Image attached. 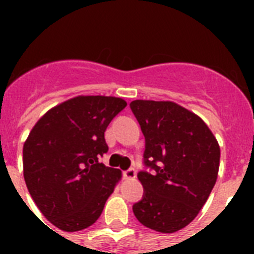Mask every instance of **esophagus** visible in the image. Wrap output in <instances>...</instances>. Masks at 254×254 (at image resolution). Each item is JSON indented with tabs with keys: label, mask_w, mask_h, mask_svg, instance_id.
I'll list each match as a JSON object with an SVG mask.
<instances>
[{
	"label": "esophagus",
	"mask_w": 254,
	"mask_h": 254,
	"mask_svg": "<svg viewBox=\"0 0 254 254\" xmlns=\"http://www.w3.org/2000/svg\"><path fill=\"white\" fill-rule=\"evenodd\" d=\"M124 177L127 179H135L137 178V171L134 169H127L124 171Z\"/></svg>",
	"instance_id": "esophagus-1"
}]
</instances>
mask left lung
I'll use <instances>...</instances> for the list:
<instances>
[{
    "label": "left lung",
    "instance_id": "8db88e82",
    "mask_svg": "<svg viewBox=\"0 0 254 254\" xmlns=\"http://www.w3.org/2000/svg\"><path fill=\"white\" fill-rule=\"evenodd\" d=\"M130 109L145 135L143 197L133 205L147 228L174 233L197 216L216 183L220 146L203 120L173 101L134 100Z\"/></svg>",
    "mask_w": 254,
    "mask_h": 254
}]
</instances>
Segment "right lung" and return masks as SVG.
<instances>
[{"mask_svg": "<svg viewBox=\"0 0 254 254\" xmlns=\"http://www.w3.org/2000/svg\"><path fill=\"white\" fill-rule=\"evenodd\" d=\"M127 101L77 96L46 112L23 145V177L43 216L64 232L91 227L123 174L99 162L104 133Z\"/></svg>", "mask_w": 254, "mask_h": 254, "instance_id": "1", "label": "right lung"}]
</instances>
